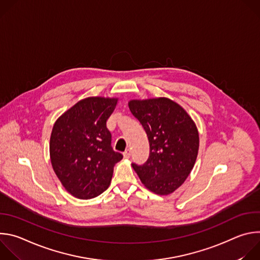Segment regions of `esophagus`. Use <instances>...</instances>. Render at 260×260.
<instances>
[{
    "mask_svg": "<svg viewBox=\"0 0 260 260\" xmlns=\"http://www.w3.org/2000/svg\"><path fill=\"white\" fill-rule=\"evenodd\" d=\"M123 156H124L125 158H129V156H131V151H129V150H126V151L123 153Z\"/></svg>",
    "mask_w": 260,
    "mask_h": 260,
    "instance_id": "obj_1",
    "label": "esophagus"
}]
</instances>
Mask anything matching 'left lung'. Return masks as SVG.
<instances>
[{"mask_svg":"<svg viewBox=\"0 0 260 260\" xmlns=\"http://www.w3.org/2000/svg\"><path fill=\"white\" fill-rule=\"evenodd\" d=\"M132 114L147 134L150 153L147 161L133 168L146 188L167 196L190 174L199 152L196 123L180 105L167 98L129 101Z\"/></svg>","mask_w":260,"mask_h":260,"instance_id":"obj_1","label":"left lung"}]
</instances>
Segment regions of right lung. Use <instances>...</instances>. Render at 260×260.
<instances>
[{"instance_id":"obj_1","label":"right lung","mask_w":260,"mask_h":260,"mask_svg":"<svg viewBox=\"0 0 260 260\" xmlns=\"http://www.w3.org/2000/svg\"><path fill=\"white\" fill-rule=\"evenodd\" d=\"M117 99L91 96L79 101L55 121L50 137V159L57 178L72 196L88 200L110 185L122 154L111 146L107 120Z\"/></svg>"}]
</instances>
